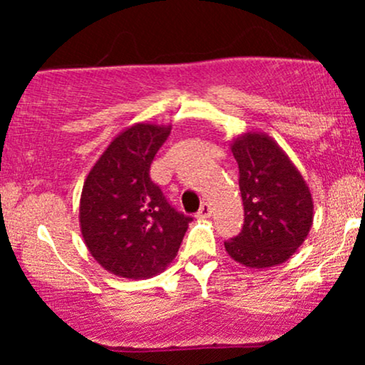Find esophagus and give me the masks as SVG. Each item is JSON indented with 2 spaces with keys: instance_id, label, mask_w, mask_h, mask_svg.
Segmentation results:
<instances>
[{
  "instance_id": "esophagus-1",
  "label": "esophagus",
  "mask_w": 365,
  "mask_h": 365,
  "mask_svg": "<svg viewBox=\"0 0 365 365\" xmlns=\"http://www.w3.org/2000/svg\"><path fill=\"white\" fill-rule=\"evenodd\" d=\"M211 206L209 204H202L199 209V212H197V220H207V217H211Z\"/></svg>"
}]
</instances>
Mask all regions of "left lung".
<instances>
[{"instance_id": "left-lung-1", "label": "left lung", "mask_w": 365, "mask_h": 365, "mask_svg": "<svg viewBox=\"0 0 365 365\" xmlns=\"http://www.w3.org/2000/svg\"><path fill=\"white\" fill-rule=\"evenodd\" d=\"M238 165L244 228L225 242L233 261L264 269L292 257L311 232L312 194L288 154L261 130L230 140Z\"/></svg>"}]
</instances>
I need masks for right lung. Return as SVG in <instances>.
I'll return each instance as SVG.
<instances>
[{"label": "right lung", "instance_id": "obj_1", "mask_svg": "<svg viewBox=\"0 0 365 365\" xmlns=\"http://www.w3.org/2000/svg\"><path fill=\"white\" fill-rule=\"evenodd\" d=\"M171 125L139 121L121 130L94 163L82 187L78 223L83 244L108 273L148 279L177 257L188 217L150 182L154 154Z\"/></svg>", "mask_w": 365, "mask_h": 365}]
</instances>
